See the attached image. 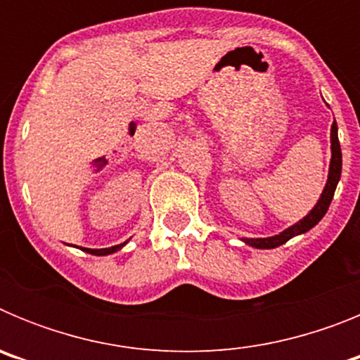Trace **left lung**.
Returning <instances> with one entry per match:
<instances>
[{
    "label": "left lung",
    "instance_id": "1",
    "mask_svg": "<svg viewBox=\"0 0 360 360\" xmlns=\"http://www.w3.org/2000/svg\"><path fill=\"white\" fill-rule=\"evenodd\" d=\"M332 160H330V171H328V182L324 186L323 195L317 200V203L314 205L310 212L304 216L303 219H299L297 224H294L292 227L285 229L283 232L276 234V236L270 238H241L247 245L254 247V249H276L279 245L287 243L290 238L297 236V234H303V232L310 231L311 227H316L319 224L323 216L328 211L330 203H332L333 193H335V187L339 184V178H341V169H342V153H341V144H339V136H337V122L332 124Z\"/></svg>",
    "mask_w": 360,
    "mask_h": 360
}]
</instances>
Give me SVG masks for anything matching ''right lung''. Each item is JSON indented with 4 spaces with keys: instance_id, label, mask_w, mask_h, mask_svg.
I'll list each match as a JSON object with an SVG mask.
<instances>
[{
    "instance_id": "1",
    "label": "right lung",
    "mask_w": 360,
    "mask_h": 360,
    "mask_svg": "<svg viewBox=\"0 0 360 360\" xmlns=\"http://www.w3.org/2000/svg\"><path fill=\"white\" fill-rule=\"evenodd\" d=\"M126 243H120V245H113V247H110V249H82L84 252L88 254H94V256H108V254H113L117 252V250H120Z\"/></svg>"
}]
</instances>
